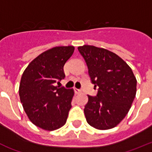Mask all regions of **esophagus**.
Listing matches in <instances>:
<instances>
[{
    "label": "esophagus",
    "mask_w": 152,
    "mask_h": 152,
    "mask_svg": "<svg viewBox=\"0 0 152 152\" xmlns=\"http://www.w3.org/2000/svg\"><path fill=\"white\" fill-rule=\"evenodd\" d=\"M74 91H75V92H76V94H79V93L82 92L81 90L78 89V88H74Z\"/></svg>",
    "instance_id": "esophagus-1"
}]
</instances>
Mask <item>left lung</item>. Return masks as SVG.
<instances>
[{
    "label": "left lung",
    "instance_id": "left-lung-1",
    "mask_svg": "<svg viewBox=\"0 0 152 152\" xmlns=\"http://www.w3.org/2000/svg\"><path fill=\"white\" fill-rule=\"evenodd\" d=\"M86 61L98 94L88 95L84 108L87 123L98 129H112L126 117L136 94L137 81L128 64L118 55L92 45L78 47Z\"/></svg>",
    "mask_w": 152,
    "mask_h": 152
}]
</instances>
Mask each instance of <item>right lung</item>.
<instances>
[{
	"instance_id": "add662e5",
	"label": "right lung",
	"mask_w": 152,
	"mask_h": 152,
	"mask_svg": "<svg viewBox=\"0 0 152 152\" xmlns=\"http://www.w3.org/2000/svg\"><path fill=\"white\" fill-rule=\"evenodd\" d=\"M74 49L73 46L49 49L23 72L19 88L20 102L30 121L41 129L55 130L66 124L74 91L55 86V83L65 77L64 66Z\"/></svg>"
}]
</instances>
